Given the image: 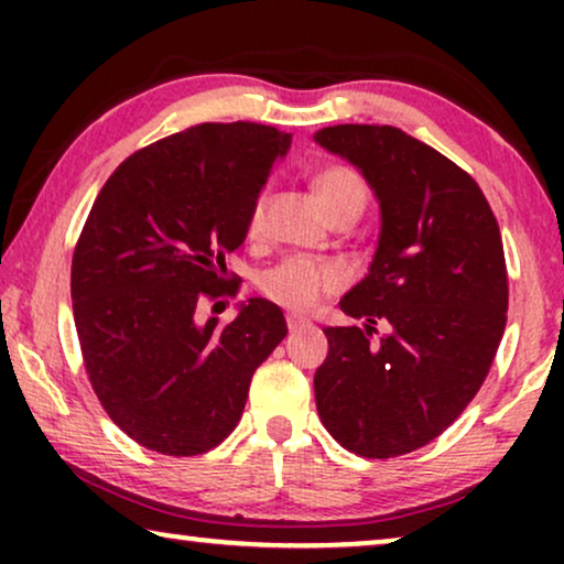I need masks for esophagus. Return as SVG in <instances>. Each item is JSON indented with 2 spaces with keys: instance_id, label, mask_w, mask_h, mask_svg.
<instances>
[{
  "instance_id": "34e87169",
  "label": "esophagus",
  "mask_w": 564,
  "mask_h": 564,
  "mask_svg": "<svg viewBox=\"0 0 564 564\" xmlns=\"http://www.w3.org/2000/svg\"><path fill=\"white\" fill-rule=\"evenodd\" d=\"M313 323L305 321V318H297V315H288V328L290 330H303V328H311Z\"/></svg>"
}]
</instances>
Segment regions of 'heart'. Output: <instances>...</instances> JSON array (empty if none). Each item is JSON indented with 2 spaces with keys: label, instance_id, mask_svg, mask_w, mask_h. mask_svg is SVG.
Instances as JSON below:
<instances>
[{
  "label": "heart",
  "instance_id": "b5f03b06",
  "mask_svg": "<svg viewBox=\"0 0 564 564\" xmlns=\"http://www.w3.org/2000/svg\"><path fill=\"white\" fill-rule=\"evenodd\" d=\"M315 192H318L323 207L328 215H336L346 207L365 210L367 184L357 169L346 164H330L321 169L315 176ZM261 228V199L251 205L249 213V234H259ZM346 284V272L336 261L311 259V257H290L280 264L267 269L259 276V290L272 300V303L288 307L295 313H311L328 295H334Z\"/></svg>",
  "mask_w": 564,
  "mask_h": 564
}]
</instances>
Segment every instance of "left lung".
I'll return each mask as SVG.
<instances>
[{
	"mask_svg": "<svg viewBox=\"0 0 564 564\" xmlns=\"http://www.w3.org/2000/svg\"><path fill=\"white\" fill-rule=\"evenodd\" d=\"M315 143L359 169L382 215L369 274L341 300L365 326L323 328L315 405L344 449L400 457L449 429L490 372L508 311L500 228L473 176L400 128L334 126Z\"/></svg>",
	"mask_w": 564,
	"mask_h": 564,
	"instance_id": "8db88e82",
	"label": "left lung"
}]
</instances>
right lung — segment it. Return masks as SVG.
I'll return each mask as SVG.
<instances>
[{
	"label": "right lung",
	"instance_id": "obj_1",
	"mask_svg": "<svg viewBox=\"0 0 564 564\" xmlns=\"http://www.w3.org/2000/svg\"><path fill=\"white\" fill-rule=\"evenodd\" d=\"M290 143L259 122H203L128 156L91 205L72 261L76 334L99 403L145 449L195 457L218 446L288 336L264 297L228 326L199 323L197 307L234 282L226 253L243 243Z\"/></svg>",
	"mask_w": 564,
	"mask_h": 564
}]
</instances>
